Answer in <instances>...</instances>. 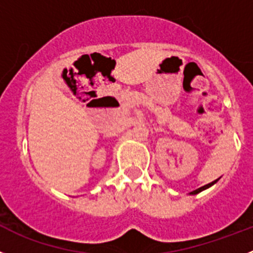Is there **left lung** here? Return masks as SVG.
Masks as SVG:
<instances>
[{
    "label": "left lung",
    "mask_w": 253,
    "mask_h": 253,
    "mask_svg": "<svg viewBox=\"0 0 253 253\" xmlns=\"http://www.w3.org/2000/svg\"><path fill=\"white\" fill-rule=\"evenodd\" d=\"M216 182H217V180H216V181H213V182L209 183V185L202 186V187H200V188H197V190H195V191H192V192H190V195H197V193H200V192H201V191L207 190V188H210V187H211L212 185H214V183H216Z\"/></svg>",
    "instance_id": "left-lung-1"
}]
</instances>
